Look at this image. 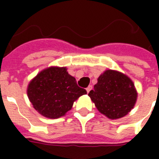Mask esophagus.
I'll return each mask as SVG.
<instances>
[{
  "instance_id": "obj_1",
  "label": "esophagus",
  "mask_w": 159,
  "mask_h": 159,
  "mask_svg": "<svg viewBox=\"0 0 159 159\" xmlns=\"http://www.w3.org/2000/svg\"><path fill=\"white\" fill-rule=\"evenodd\" d=\"M92 89V86H88V87L86 88V90H87V93H89L90 92H91V90Z\"/></svg>"
}]
</instances>
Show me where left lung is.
Returning <instances> with one entry per match:
<instances>
[{"mask_svg":"<svg viewBox=\"0 0 159 159\" xmlns=\"http://www.w3.org/2000/svg\"><path fill=\"white\" fill-rule=\"evenodd\" d=\"M97 110L110 119L123 117L135 104L137 93L133 82L120 72L106 70L88 94Z\"/></svg>","mask_w":159,"mask_h":159,"instance_id":"obj_1","label":"left lung"}]
</instances>
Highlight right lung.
<instances>
[{
	"mask_svg": "<svg viewBox=\"0 0 159 159\" xmlns=\"http://www.w3.org/2000/svg\"><path fill=\"white\" fill-rule=\"evenodd\" d=\"M34 108L45 117L59 118L72 108L73 102L87 91L77 86L66 67H49L39 72L28 87Z\"/></svg>",
	"mask_w": 159,
	"mask_h": 159,
	"instance_id": "1",
	"label": "right lung"
}]
</instances>
